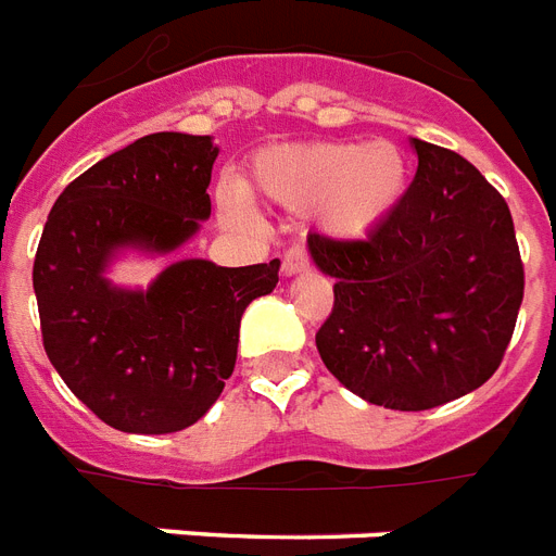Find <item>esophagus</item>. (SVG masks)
Returning a JSON list of instances; mask_svg holds the SVG:
<instances>
[{
  "instance_id": "1",
  "label": "esophagus",
  "mask_w": 556,
  "mask_h": 556,
  "mask_svg": "<svg viewBox=\"0 0 556 556\" xmlns=\"http://www.w3.org/2000/svg\"><path fill=\"white\" fill-rule=\"evenodd\" d=\"M308 268V253L300 244L286 250V256H282V274L286 277H294V274H303Z\"/></svg>"
}]
</instances>
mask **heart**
I'll return each instance as SVG.
<instances>
[{"mask_svg":"<svg viewBox=\"0 0 556 556\" xmlns=\"http://www.w3.org/2000/svg\"><path fill=\"white\" fill-rule=\"evenodd\" d=\"M253 180L265 198L306 210L317 203V222L338 241L370 236L408 189V160L384 139L376 142H306L282 146L256 160ZM222 210L232 222H248V198L222 189Z\"/></svg>","mask_w":556,"mask_h":556,"instance_id":"obj_1","label":"heart"}]
</instances>
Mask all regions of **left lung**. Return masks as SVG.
Instances as JSON below:
<instances>
[{"mask_svg": "<svg viewBox=\"0 0 556 556\" xmlns=\"http://www.w3.org/2000/svg\"><path fill=\"white\" fill-rule=\"evenodd\" d=\"M417 177L364 241L312 232L308 253L334 279L317 332L326 370L391 410H426L481 388L502 364L525 270L510 210L476 165L410 139Z\"/></svg>", "mask_w": 556, "mask_h": 556, "instance_id": "left-lung-1", "label": "left lung"}]
</instances>
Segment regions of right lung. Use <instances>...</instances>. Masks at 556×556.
<instances>
[{"label": "right lung", "instance_id": "right-lung-1", "mask_svg": "<svg viewBox=\"0 0 556 556\" xmlns=\"http://www.w3.org/2000/svg\"><path fill=\"white\" fill-rule=\"evenodd\" d=\"M212 137L151 134L72 180L34 260L42 346L75 396L127 434L189 429L232 376L239 326L279 282V260H177L148 288L108 277L125 253L168 256L210 218Z\"/></svg>", "mask_w": 556, "mask_h": 556}]
</instances>
